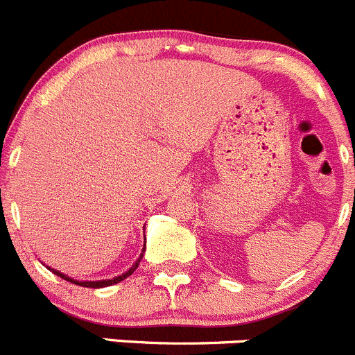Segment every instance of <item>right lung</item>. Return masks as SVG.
Here are the masks:
<instances>
[{
    "label": "right lung",
    "mask_w": 355,
    "mask_h": 355,
    "mask_svg": "<svg viewBox=\"0 0 355 355\" xmlns=\"http://www.w3.org/2000/svg\"><path fill=\"white\" fill-rule=\"evenodd\" d=\"M139 261H141V257L138 259V261L135 262V264H132V268L129 269V271H125L124 275H121V276H117V278H112V279H101V282H77V279H72V278H69V276H65V275H62V272L60 271H57V269H51V268H48L50 269L51 272H53V275H57V276H60V278L62 279H65V282H70V283H73V285H79V286H86V288H103V286H110V285H117V283H121L122 279H125L128 278V276H131L132 272L136 271V268H138V264H139Z\"/></svg>",
    "instance_id": "right-lung-1"
}]
</instances>
